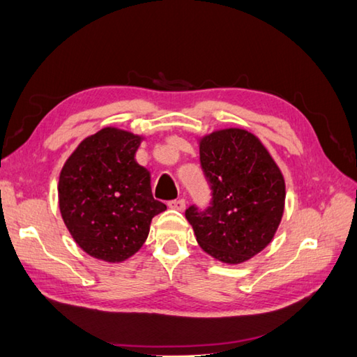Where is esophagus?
<instances>
[{"label":"esophagus","mask_w":357,"mask_h":357,"mask_svg":"<svg viewBox=\"0 0 357 357\" xmlns=\"http://www.w3.org/2000/svg\"><path fill=\"white\" fill-rule=\"evenodd\" d=\"M168 207H170V209H174V211H179V212H183L184 209H185V199H173V201H168Z\"/></svg>","instance_id":"esophagus-1"}]
</instances>
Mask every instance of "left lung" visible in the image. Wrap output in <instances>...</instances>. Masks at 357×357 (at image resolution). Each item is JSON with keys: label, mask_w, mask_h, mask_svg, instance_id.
<instances>
[{"label": "left lung", "mask_w": 357, "mask_h": 357, "mask_svg": "<svg viewBox=\"0 0 357 357\" xmlns=\"http://www.w3.org/2000/svg\"><path fill=\"white\" fill-rule=\"evenodd\" d=\"M212 189V206L185 211L198 245L217 261L237 265L267 246L280 228L286 183L267 148L242 128L215 129L197 139Z\"/></svg>", "instance_id": "obj_1"}]
</instances>
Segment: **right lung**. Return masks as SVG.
Masks as SVG:
<instances>
[{
    "mask_svg": "<svg viewBox=\"0 0 357 357\" xmlns=\"http://www.w3.org/2000/svg\"><path fill=\"white\" fill-rule=\"evenodd\" d=\"M145 135L106 126L84 139L57 184L63 223L76 245L109 264L125 262L145 243L154 215L151 173L135 160Z\"/></svg>",
    "mask_w": 357,
    "mask_h": 357,
    "instance_id": "add662e5",
    "label": "right lung"
}]
</instances>
